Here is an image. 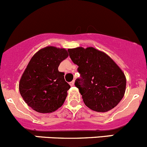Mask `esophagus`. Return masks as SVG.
<instances>
[{
    "instance_id": "1",
    "label": "esophagus",
    "mask_w": 147,
    "mask_h": 147,
    "mask_svg": "<svg viewBox=\"0 0 147 147\" xmlns=\"http://www.w3.org/2000/svg\"><path fill=\"white\" fill-rule=\"evenodd\" d=\"M69 84H70L71 86H74V81H71V82L69 83Z\"/></svg>"
}]
</instances>
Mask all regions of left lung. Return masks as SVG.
Instances as JSON below:
<instances>
[{
  "label": "left lung",
  "instance_id": "1",
  "mask_svg": "<svg viewBox=\"0 0 147 147\" xmlns=\"http://www.w3.org/2000/svg\"><path fill=\"white\" fill-rule=\"evenodd\" d=\"M69 57L81 78L75 86L79 90L85 105L96 112H107L123 98L126 78L122 71L109 56L93 47L69 49Z\"/></svg>",
  "mask_w": 147,
  "mask_h": 147
}]
</instances>
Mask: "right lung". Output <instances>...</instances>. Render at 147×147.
Segmentation results:
<instances>
[{
  "label": "right lung",
  "instance_id": "right-lung-1",
  "mask_svg": "<svg viewBox=\"0 0 147 147\" xmlns=\"http://www.w3.org/2000/svg\"><path fill=\"white\" fill-rule=\"evenodd\" d=\"M68 56L65 49L47 47L32 57L21 77L19 90L25 102L35 111L52 113L63 105L71 86L58 67Z\"/></svg>",
  "mask_w": 147,
  "mask_h": 147
}]
</instances>
